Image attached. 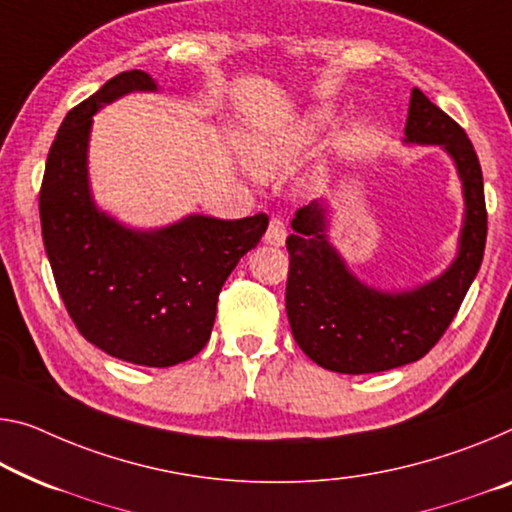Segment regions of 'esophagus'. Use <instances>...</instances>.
I'll use <instances>...</instances> for the list:
<instances>
[{"mask_svg": "<svg viewBox=\"0 0 512 512\" xmlns=\"http://www.w3.org/2000/svg\"><path fill=\"white\" fill-rule=\"evenodd\" d=\"M286 238H288L286 224H283L281 219H272V222L267 224V231H265V242H267V245L283 247V245H286Z\"/></svg>", "mask_w": 512, "mask_h": 512, "instance_id": "obj_1", "label": "esophagus"}]
</instances>
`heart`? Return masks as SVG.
Returning a JSON list of instances; mask_svg holds the SVG:
<instances>
[{
  "mask_svg": "<svg viewBox=\"0 0 512 512\" xmlns=\"http://www.w3.org/2000/svg\"><path fill=\"white\" fill-rule=\"evenodd\" d=\"M329 121H332V112L318 107L288 123L251 130L240 141L245 162L254 174L263 178L288 174L311 151Z\"/></svg>",
  "mask_w": 512,
  "mask_h": 512,
  "instance_id": "b5f03b06",
  "label": "heart"
}]
</instances>
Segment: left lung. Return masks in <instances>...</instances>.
Masks as SVG:
<instances>
[{"label": "left lung", "mask_w": 512, "mask_h": 512, "mask_svg": "<svg viewBox=\"0 0 512 512\" xmlns=\"http://www.w3.org/2000/svg\"><path fill=\"white\" fill-rule=\"evenodd\" d=\"M403 144L437 146L451 157L465 201L455 258L442 274L412 288H377L352 272L329 238L332 201L297 210L286 242L288 322L304 355L327 371L380 373L421 359L451 325L483 263V171L465 130L412 89Z\"/></svg>", "instance_id": "1"}]
</instances>
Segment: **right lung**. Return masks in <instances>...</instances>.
I'll return each mask as SVG.
<instances>
[{"mask_svg": "<svg viewBox=\"0 0 512 512\" xmlns=\"http://www.w3.org/2000/svg\"><path fill=\"white\" fill-rule=\"evenodd\" d=\"M144 70L109 80L66 114L45 164L38 206L45 254L86 341L137 366L167 368L199 355L233 267L261 242L267 217H180L139 229L100 208L89 178L93 116L128 93H157Z\"/></svg>", "mask_w": 512, "mask_h": 512, "instance_id": "right-lung-1", "label": "right lung"}]
</instances>
